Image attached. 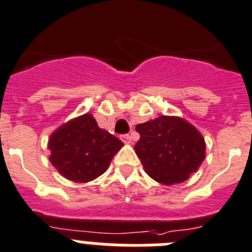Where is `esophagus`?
<instances>
[{"instance_id":"1","label":"esophagus","mask_w":252,"mask_h":252,"mask_svg":"<svg viewBox=\"0 0 252 252\" xmlns=\"http://www.w3.org/2000/svg\"><path fill=\"white\" fill-rule=\"evenodd\" d=\"M122 141L126 144L132 143V137H130L129 134H124V135H122Z\"/></svg>"}]
</instances>
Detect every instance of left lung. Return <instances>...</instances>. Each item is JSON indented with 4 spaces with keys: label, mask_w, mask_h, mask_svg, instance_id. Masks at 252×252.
Returning a JSON list of instances; mask_svg holds the SVG:
<instances>
[{
    "label": "left lung",
    "mask_w": 252,
    "mask_h": 252,
    "mask_svg": "<svg viewBox=\"0 0 252 252\" xmlns=\"http://www.w3.org/2000/svg\"><path fill=\"white\" fill-rule=\"evenodd\" d=\"M135 130L141 138L134 150L144 171L155 181L172 185L187 181L205 158L202 133L180 117L161 115Z\"/></svg>",
    "instance_id": "obj_1"
}]
</instances>
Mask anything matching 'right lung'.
I'll return each mask as SVG.
<instances>
[{
	"mask_svg": "<svg viewBox=\"0 0 252 252\" xmlns=\"http://www.w3.org/2000/svg\"><path fill=\"white\" fill-rule=\"evenodd\" d=\"M123 142L99 128L86 113L57 128L48 139L49 161L63 178L89 183L108 170Z\"/></svg>",
	"mask_w": 252,
	"mask_h": 252,
	"instance_id": "add662e5",
	"label": "right lung"
}]
</instances>
